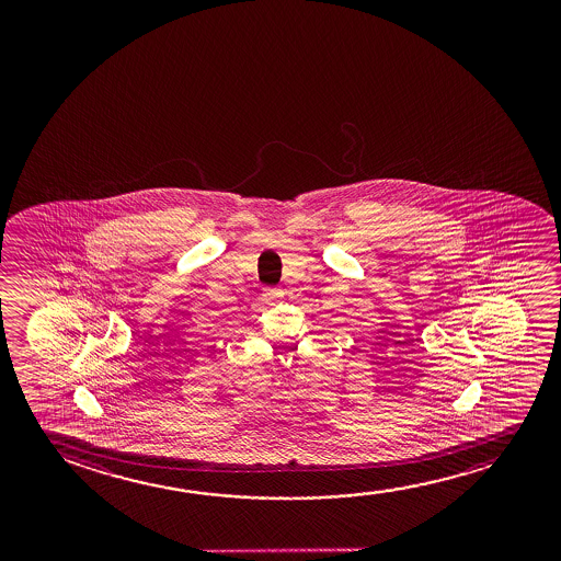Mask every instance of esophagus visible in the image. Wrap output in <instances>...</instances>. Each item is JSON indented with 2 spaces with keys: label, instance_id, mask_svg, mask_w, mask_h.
I'll use <instances>...</instances> for the list:
<instances>
[{
  "label": "esophagus",
  "instance_id": "obj_1",
  "mask_svg": "<svg viewBox=\"0 0 561 561\" xmlns=\"http://www.w3.org/2000/svg\"><path fill=\"white\" fill-rule=\"evenodd\" d=\"M282 295H284V293L279 291V289H272V287L264 289V297H266V300H270V302H276V300L282 299Z\"/></svg>",
  "mask_w": 561,
  "mask_h": 561
}]
</instances>
